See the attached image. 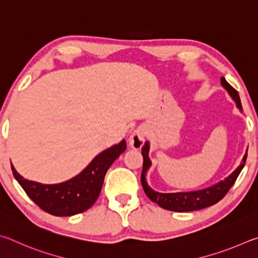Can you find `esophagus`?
Wrapping results in <instances>:
<instances>
[{"instance_id": "esophagus-1", "label": "esophagus", "mask_w": 258, "mask_h": 258, "mask_svg": "<svg viewBox=\"0 0 258 258\" xmlns=\"http://www.w3.org/2000/svg\"><path fill=\"white\" fill-rule=\"evenodd\" d=\"M145 145V128L138 127L130 135V147L134 150H140Z\"/></svg>"}]
</instances>
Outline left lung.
I'll return each instance as SVG.
<instances>
[{
    "mask_svg": "<svg viewBox=\"0 0 258 258\" xmlns=\"http://www.w3.org/2000/svg\"><path fill=\"white\" fill-rule=\"evenodd\" d=\"M221 84L226 90V92L232 98L233 101L237 104L239 109H241V101H240L239 94L232 86H231L224 77H221ZM150 151V142L146 141L145 146L142 147V156H143V168L141 174V183L145 190L146 195L148 196L151 202L158 204L161 208L167 209L172 212H192L198 211L215 205L216 203L228 194V191L231 189V186L234 184L235 180L239 176L240 172L242 171L244 164H246L247 151L244 154L242 161L240 163L234 171L226 176L224 180L215 183L211 186L205 187V189L194 190V191H182V192H171V194H163V192L155 191L147 182V173L151 167V160L149 158Z\"/></svg>",
    "mask_w": 258,
    "mask_h": 258,
    "instance_id": "8db88e82",
    "label": "left lung"
}]
</instances>
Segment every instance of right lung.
<instances>
[{
	"mask_svg": "<svg viewBox=\"0 0 258 258\" xmlns=\"http://www.w3.org/2000/svg\"><path fill=\"white\" fill-rule=\"evenodd\" d=\"M125 150L126 141L123 139L95 156L76 176L55 184L26 180L12 164L11 168L16 180L38 207L54 216H73L87 211L97 202L107 171Z\"/></svg>",
	"mask_w": 258,
	"mask_h": 258,
	"instance_id": "add662e5",
	"label": "right lung"
}]
</instances>
